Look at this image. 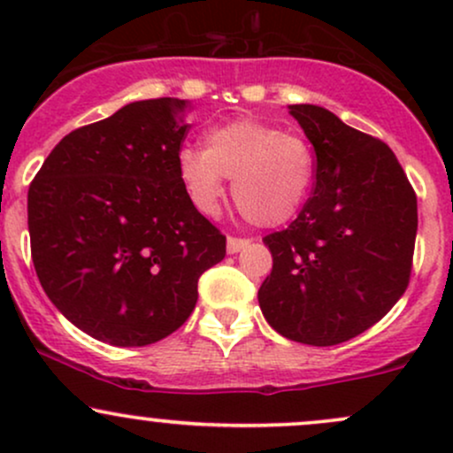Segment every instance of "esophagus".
<instances>
[{"label":"esophagus","instance_id":"34e87169","mask_svg":"<svg viewBox=\"0 0 453 453\" xmlns=\"http://www.w3.org/2000/svg\"><path fill=\"white\" fill-rule=\"evenodd\" d=\"M249 244H251V241H249V238H234V236H230V238H227V253H230V256H234V253L242 251V249L249 247Z\"/></svg>","mask_w":453,"mask_h":453}]
</instances>
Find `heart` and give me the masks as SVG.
<instances>
[{"label": "heart", "mask_w": 453, "mask_h": 453, "mask_svg": "<svg viewBox=\"0 0 453 453\" xmlns=\"http://www.w3.org/2000/svg\"><path fill=\"white\" fill-rule=\"evenodd\" d=\"M176 173L191 206L202 215H215L226 191L223 179H234L232 197L242 215L257 226L274 227L303 209L315 164L303 138L256 119H236L206 129L204 149H180Z\"/></svg>", "instance_id": "heart-1"}]
</instances>
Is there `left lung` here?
Here are the masks:
<instances>
[{"instance_id":"8db88e82","label":"left lung","mask_w":453,"mask_h":453,"mask_svg":"<svg viewBox=\"0 0 453 453\" xmlns=\"http://www.w3.org/2000/svg\"><path fill=\"white\" fill-rule=\"evenodd\" d=\"M288 108L315 149V189L288 230L264 238L273 273L257 300L285 339L330 347L375 326L407 289L418 197L386 142L321 106Z\"/></svg>"}]
</instances>
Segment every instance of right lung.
Wrapping results in <instances>:
<instances>
[{"instance_id": "1", "label": "right lung", "mask_w": 453, "mask_h": 453, "mask_svg": "<svg viewBox=\"0 0 453 453\" xmlns=\"http://www.w3.org/2000/svg\"><path fill=\"white\" fill-rule=\"evenodd\" d=\"M189 104L132 102L61 140L27 196L31 257L67 321L114 347L173 334L197 303V279L226 257L176 173Z\"/></svg>"}]
</instances>
